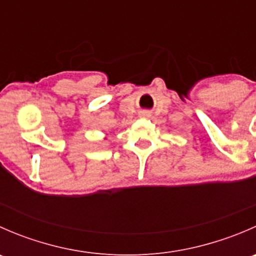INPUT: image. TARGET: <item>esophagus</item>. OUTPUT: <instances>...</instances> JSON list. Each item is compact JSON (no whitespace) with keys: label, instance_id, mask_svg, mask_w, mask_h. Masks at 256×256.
<instances>
[{"label":"esophagus","instance_id":"obj_1","mask_svg":"<svg viewBox=\"0 0 256 256\" xmlns=\"http://www.w3.org/2000/svg\"><path fill=\"white\" fill-rule=\"evenodd\" d=\"M140 115L144 116V118H150V116H151V114H150L148 112H141Z\"/></svg>","mask_w":256,"mask_h":256}]
</instances>
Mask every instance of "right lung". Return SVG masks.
<instances>
[{
	"mask_svg": "<svg viewBox=\"0 0 256 256\" xmlns=\"http://www.w3.org/2000/svg\"><path fill=\"white\" fill-rule=\"evenodd\" d=\"M105 140H106V138H105Z\"/></svg>",
	"mask_w": 256,
	"mask_h": 256,
	"instance_id": "add662e5",
	"label": "right lung"
}]
</instances>
